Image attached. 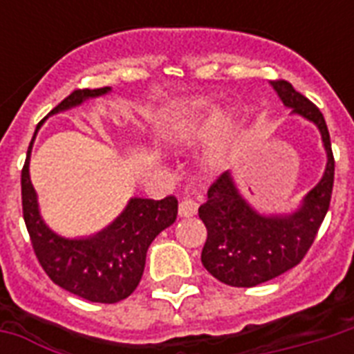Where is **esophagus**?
Masks as SVG:
<instances>
[{"instance_id":"1","label":"esophagus","mask_w":354,"mask_h":354,"mask_svg":"<svg viewBox=\"0 0 354 354\" xmlns=\"http://www.w3.org/2000/svg\"><path fill=\"white\" fill-rule=\"evenodd\" d=\"M198 211V204L194 202L193 198H183L182 202H180V209H178V213H180V216H183V218H189V216H193L194 213Z\"/></svg>"}]
</instances>
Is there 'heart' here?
Masks as SVG:
<instances>
[{"label": "heart", "instance_id": "1", "mask_svg": "<svg viewBox=\"0 0 354 354\" xmlns=\"http://www.w3.org/2000/svg\"><path fill=\"white\" fill-rule=\"evenodd\" d=\"M213 102L202 97L169 102L156 113L152 122L156 147L161 150L185 149L207 132L205 149L198 160L200 171L204 174L221 171L236 136L239 113L233 108H226L213 115Z\"/></svg>", "mask_w": 354, "mask_h": 354}]
</instances>
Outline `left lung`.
Segmentation results:
<instances>
[{
	"instance_id": "obj_1",
	"label": "left lung",
	"mask_w": 354,
	"mask_h": 354,
	"mask_svg": "<svg viewBox=\"0 0 354 354\" xmlns=\"http://www.w3.org/2000/svg\"><path fill=\"white\" fill-rule=\"evenodd\" d=\"M292 115L307 119L319 130L327 163L324 176L292 213H261L248 202L230 171L207 191L198 216L207 227L202 264L224 285L250 288L285 274L301 263L329 211L335 158L325 119L318 108L286 80L270 82Z\"/></svg>"
}]
</instances>
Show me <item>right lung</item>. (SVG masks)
Here are the masks:
<instances>
[{
	"label": "right lung",
	"mask_w": 354,
	"mask_h": 354,
	"mask_svg": "<svg viewBox=\"0 0 354 354\" xmlns=\"http://www.w3.org/2000/svg\"><path fill=\"white\" fill-rule=\"evenodd\" d=\"M110 91V86L97 90H75L57 108H53L49 115L77 108ZM44 121L36 127L21 171L24 221L36 257L53 283L64 290L93 303L121 301L139 285L147 250L152 241L176 221L178 200L174 196L163 200L133 196L128 200L121 215L101 232L77 239L58 235L41 218L38 194L29 174L30 150Z\"/></svg>",
	"instance_id": "1"
}]
</instances>
